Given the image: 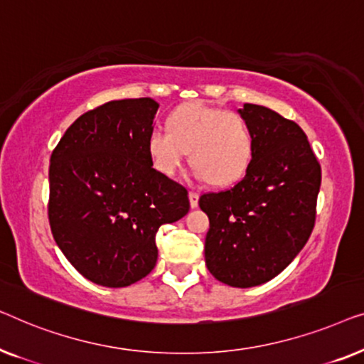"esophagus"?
Here are the masks:
<instances>
[{"mask_svg": "<svg viewBox=\"0 0 364 364\" xmlns=\"http://www.w3.org/2000/svg\"><path fill=\"white\" fill-rule=\"evenodd\" d=\"M189 204H191V208H198V201H199V194L196 191H189Z\"/></svg>", "mask_w": 364, "mask_h": 364, "instance_id": "obj_1", "label": "esophagus"}]
</instances>
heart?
<instances>
[{
	"mask_svg": "<svg viewBox=\"0 0 364 364\" xmlns=\"http://www.w3.org/2000/svg\"><path fill=\"white\" fill-rule=\"evenodd\" d=\"M254 145V132L242 115L199 102L178 107L168 117V130L155 129L146 138L158 173L175 176L188 151L193 176L214 186H229L245 175Z\"/></svg>",
	"mask_w": 364,
	"mask_h": 364,
	"instance_id": "b5f03b06",
	"label": "heart"
}]
</instances>
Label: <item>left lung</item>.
Instances as JSON below:
<instances>
[{"instance_id":"obj_1","label":"left lung","mask_w":364,"mask_h":364,"mask_svg":"<svg viewBox=\"0 0 364 364\" xmlns=\"http://www.w3.org/2000/svg\"><path fill=\"white\" fill-rule=\"evenodd\" d=\"M254 132V156L234 188L208 193L206 265L219 282L249 289L279 275L315 226L321 168L295 122L262 105L237 110Z\"/></svg>"}]
</instances>
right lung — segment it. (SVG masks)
I'll return each instance as SVG.
<instances>
[{
	"instance_id": "obj_1",
	"label": "right lung",
	"mask_w": 364,
	"mask_h": 364,
	"mask_svg": "<svg viewBox=\"0 0 364 364\" xmlns=\"http://www.w3.org/2000/svg\"><path fill=\"white\" fill-rule=\"evenodd\" d=\"M158 105L112 100L80 115L50 155L49 224L79 274L129 287L155 267V235L189 211L186 188L158 173L146 151Z\"/></svg>"
}]
</instances>
